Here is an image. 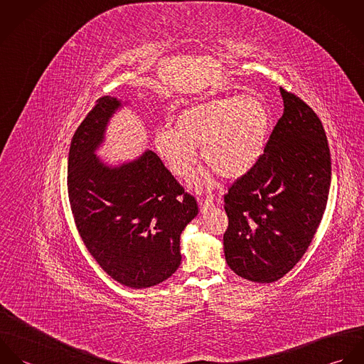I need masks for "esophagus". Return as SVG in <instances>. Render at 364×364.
Listing matches in <instances>:
<instances>
[{"label": "esophagus", "mask_w": 364, "mask_h": 364, "mask_svg": "<svg viewBox=\"0 0 364 364\" xmlns=\"http://www.w3.org/2000/svg\"><path fill=\"white\" fill-rule=\"evenodd\" d=\"M199 206H200V211L205 213V211H208V208H213L214 203L210 199H199Z\"/></svg>", "instance_id": "34e87169"}]
</instances>
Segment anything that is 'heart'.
<instances>
[{
	"instance_id": "obj_1",
	"label": "heart",
	"mask_w": 364,
	"mask_h": 364,
	"mask_svg": "<svg viewBox=\"0 0 364 364\" xmlns=\"http://www.w3.org/2000/svg\"><path fill=\"white\" fill-rule=\"evenodd\" d=\"M270 129V112L258 95H225L183 109L172 127L156 132L158 156L172 175L188 178L203 159L224 179L247 175L264 153ZM198 188H210L213 178L203 173L195 179Z\"/></svg>"
}]
</instances>
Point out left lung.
Listing matches in <instances>:
<instances>
[{"instance_id": "obj_1", "label": "left lung", "mask_w": 364, "mask_h": 364, "mask_svg": "<svg viewBox=\"0 0 364 364\" xmlns=\"http://www.w3.org/2000/svg\"><path fill=\"white\" fill-rule=\"evenodd\" d=\"M283 114L259 162L224 195V254L241 277L272 283L289 273L311 244L326 208L331 153L309 105L280 87Z\"/></svg>"}]
</instances>
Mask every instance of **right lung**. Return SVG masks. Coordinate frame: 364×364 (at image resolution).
<instances>
[{
	"label": "right lung",
	"mask_w": 364,
	"mask_h": 364,
	"mask_svg": "<svg viewBox=\"0 0 364 364\" xmlns=\"http://www.w3.org/2000/svg\"><path fill=\"white\" fill-rule=\"evenodd\" d=\"M119 106L116 98H100L75 130L68 153V200L92 258L120 284L146 289L179 267L181 232L199 208L153 151L114 168L94 154Z\"/></svg>",
	"instance_id": "obj_1"
}]
</instances>
